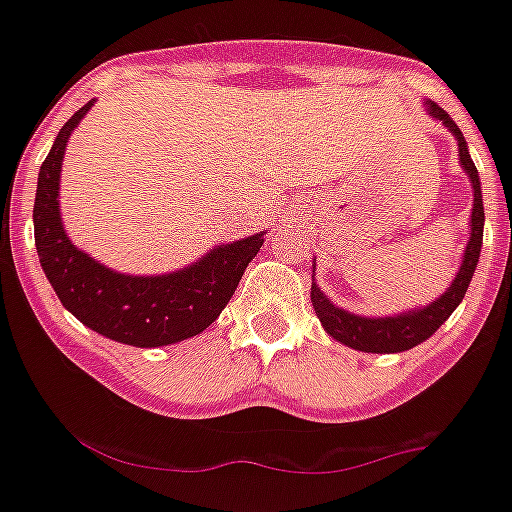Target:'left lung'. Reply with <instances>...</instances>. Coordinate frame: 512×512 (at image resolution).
Returning <instances> with one entry per match:
<instances>
[{"label":"left lung","instance_id":"8db88e82","mask_svg":"<svg viewBox=\"0 0 512 512\" xmlns=\"http://www.w3.org/2000/svg\"><path fill=\"white\" fill-rule=\"evenodd\" d=\"M430 114L438 117L440 122L458 137V150H460V162H463V170L468 172L470 182H473L475 192V205H473V217H470V242L468 250L463 255V265L460 272L455 275L453 285L448 287L443 297L433 302V305L423 307V310L405 312L398 317H360L350 315V312L340 310V307L332 305L325 295L320 292V287L312 282L310 300L315 307L317 317H320L322 327L335 337L337 342H345L347 347H355L362 352H403L410 347L420 345L423 340H428L450 315H453L455 307L460 305V300L468 292L470 280H473V272L478 267L480 260V245H483V222H485V210H483V195H480V177L475 170L473 160L468 155V145H465L463 132L458 130V124L450 119V114L443 107H438L435 102L428 104Z\"/></svg>","mask_w":512,"mask_h":512}]
</instances>
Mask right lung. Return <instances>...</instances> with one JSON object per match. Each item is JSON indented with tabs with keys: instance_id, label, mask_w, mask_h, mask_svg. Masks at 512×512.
Listing matches in <instances>:
<instances>
[{
	"instance_id": "obj_1",
	"label": "right lung",
	"mask_w": 512,
	"mask_h": 512,
	"mask_svg": "<svg viewBox=\"0 0 512 512\" xmlns=\"http://www.w3.org/2000/svg\"><path fill=\"white\" fill-rule=\"evenodd\" d=\"M92 102L67 119L47 160L34 197V242L39 262L62 305L82 325L109 340L160 347L200 335L220 317L240 285L245 267L260 252L262 235L220 245L195 265L172 275H119L69 242L59 217V172L64 147Z\"/></svg>"
}]
</instances>
